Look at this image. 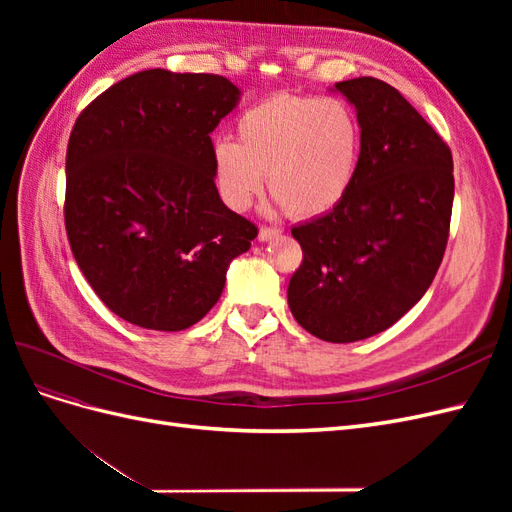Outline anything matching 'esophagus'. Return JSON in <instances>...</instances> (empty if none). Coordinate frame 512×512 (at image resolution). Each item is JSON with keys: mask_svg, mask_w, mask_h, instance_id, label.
Returning a JSON list of instances; mask_svg holds the SVG:
<instances>
[{"mask_svg": "<svg viewBox=\"0 0 512 512\" xmlns=\"http://www.w3.org/2000/svg\"><path fill=\"white\" fill-rule=\"evenodd\" d=\"M282 230L280 228H260L258 230V241H271L275 237H280Z\"/></svg>", "mask_w": 512, "mask_h": 512, "instance_id": "1", "label": "esophagus"}]
</instances>
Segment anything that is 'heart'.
<instances>
[{
  "mask_svg": "<svg viewBox=\"0 0 512 512\" xmlns=\"http://www.w3.org/2000/svg\"><path fill=\"white\" fill-rule=\"evenodd\" d=\"M237 130L239 141L211 143L215 188L232 211L250 207L267 177L275 205L297 220L320 218L359 175L361 123L342 100L277 94L243 111Z\"/></svg>",
  "mask_w": 512,
  "mask_h": 512,
  "instance_id": "b5f03b06",
  "label": "heart"
}]
</instances>
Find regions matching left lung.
Listing matches in <instances>:
<instances>
[{
	"label": "left lung",
	"instance_id": "1",
	"mask_svg": "<svg viewBox=\"0 0 512 512\" xmlns=\"http://www.w3.org/2000/svg\"><path fill=\"white\" fill-rule=\"evenodd\" d=\"M363 132L359 175L333 211L292 228L303 262L288 284L301 327L331 344L378 335L421 301L442 262L451 149L389 83H335Z\"/></svg>",
	"mask_w": 512,
	"mask_h": 512
}]
</instances>
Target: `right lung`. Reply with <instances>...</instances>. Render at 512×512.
I'll return each mask as SVG.
<instances>
[{"instance_id":"right-lung-1","label":"right lung","mask_w":512,"mask_h":512,"mask_svg":"<svg viewBox=\"0 0 512 512\" xmlns=\"http://www.w3.org/2000/svg\"><path fill=\"white\" fill-rule=\"evenodd\" d=\"M241 89L224 76L136 72L76 119L66 156V230L76 265L119 318L183 331L218 303L230 262L258 228L230 211L211 132Z\"/></svg>"}]
</instances>
